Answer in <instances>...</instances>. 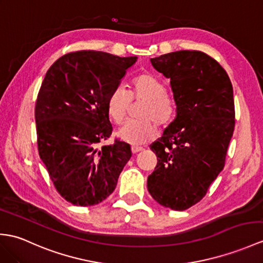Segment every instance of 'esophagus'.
<instances>
[{"label": "esophagus", "instance_id": "obj_1", "mask_svg": "<svg viewBox=\"0 0 263 263\" xmlns=\"http://www.w3.org/2000/svg\"><path fill=\"white\" fill-rule=\"evenodd\" d=\"M131 151H132V154L134 155V154H138V152H140V151H142V148H141V146L132 145L131 146Z\"/></svg>", "mask_w": 263, "mask_h": 263}]
</instances>
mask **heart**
I'll return each instance as SVG.
<instances>
[{"instance_id":"heart-1","label":"heart","mask_w":263,"mask_h":263,"mask_svg":"<svg viewBox=\"0 0 263 263\" xmlns=\"http://www.w3.org/2000/svg\"><path fill=\"white\" fill-rule=\"evenodd\" d=\"M131 101L144 102L140 119L142 121H129L118 131L122 141L131 144H143L157 136V124L168 125L175 117V103L166 95V89L159 79L149 72H142L133 78L129 94L118 87L106 100L108 118L120 124L125 119Z\"/></svg>"}]
</instances>
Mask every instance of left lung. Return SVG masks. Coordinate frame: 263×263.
Segmentation results:
<instances>
[{"mask_svg": "<svg viewBox=\"0 0 263 263\" xmlns=\"http://www.w3.org/2000/svg\"><path fill=\"white\" fill-rule=\"evenodd\" d=\"M150 62L170 79L176 118L150 146L158 163L146 186L160 205L185 211L224 168L235 124L233 87L223 67L201 51L179 50Z\"/></svg>", "mask_w": 263, "mask_h": 263, "instance_id": "1", "label": "left lung"}]
</instances>
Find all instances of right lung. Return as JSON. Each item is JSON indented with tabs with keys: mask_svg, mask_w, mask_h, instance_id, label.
Returning <instances> with one entry per match:
<instances>
[{
	"mask_svg": "<svg viewBox=\"0 0 263 263\" xmlns=\"http://www.w3.org/2000/svg\"><path fill=\"white\" fill-rule=\"evenodd\" d=\"M138 57L82 50L60 57L48 69L35 103L38 151L57 192L76 206L101 203L117 187L132 156L112 134L106 100Z\"/></svg>",
	"mask_w": 263,
	"mask_h": 263,
	"instance_id": "right-lung-1",
	"label": "right lung"
}]
</instances>
